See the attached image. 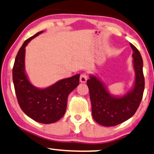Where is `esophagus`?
<instances>
[{"label": "esophagus", "mask_w": 154, "mask_h": 154, "mask_svg": "<svg viewBox=\"0 0 154 154\" xmlns=\"http://www.w3.org/2000/svg\"><path fill=\"white\" fill-rule=\"evenodd\" d=\"M88 74L84 72V73L81 74L80 77H79V79H80L81 82H85L87 80H88Z\"/></svg>", "instance_id": "obj_1"}]
</instances>
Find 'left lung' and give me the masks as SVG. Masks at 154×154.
<instances>
[{
  "instance_id": "8db88e82",
  "label": "left lung",
  "mask_w": 154,
  "mask_h": 154,
  "mask_svg": "<svg viewBox=\"0 0 154 154\" xmlns=\"http://www.w3.org/2000/svg\"><path fill=\"white\" fill-rule=\"evenodd\" d=\"M132 48L136 79L133 89L123 97H112L95 76L87 81L92 104V117L104 126H115L132 117L139 107L143 95L145 80L143 72V59L138 49Z\"/></svg>"
}]
</instances>
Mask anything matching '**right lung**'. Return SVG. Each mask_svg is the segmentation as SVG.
I'll return each mask as SVG.
<instances>
[{
    "mask_svg": "<svg viewBox=\"0 0 154 154\" xmlns=\"http://www.w3.org/2000/svg\"><path fill=\"white\" fill-rule=\"evenodd\" d=\"M41 33L26 40L18 50L13 67V81L18 103L24 113L35 121L49 124L57 122L65 113L68 95L79 85V75L62 79L42 90L31 84L24 71L25 47Z\"/></svg>",
    "mask_w": 154,
    "mask_h": 154,
    "instance_id": "right-lung-1",
    "label": "right lung"
}]
</instances>
